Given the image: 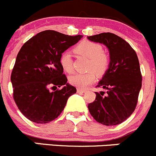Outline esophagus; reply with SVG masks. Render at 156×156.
Listing matches in <instances>:
<instances>
[{
  "instance_id": "1",
  "label": "esophagus",
  "mask_w": 156,
  "mask_h": 156,
  "mask_svg": "<svg viewBox=\"0 0 156 156\" xmlns=\"http://www.w3.org/2000/svg\"><path fill=\"white\" fill-rule=\"evenodd\" d=\"M77 92L78 93H80V92H82V93H83V92H86V90H85V89H77Z\"/></svg>"
}]
</instances>
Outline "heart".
<instances>
[{"mask_svg":"<svg viewBox=\"0 0 156 156\" xmlns=\"http://www.w3.org/2000/svg\"><path fill=\"white\" fill-rule=\"evenodd\" d=\"M74 52L80 56L89 58L87 73H77L69 78L70 84L78 88L84 89L95 83L98 76H103L108 70L110 60L108 56L103 52L101 44L91 41H83L75 47ZM60 64L64 71L70 73L73 70V60L71 55L64 52L60 57Z\"/></svg>","mask_w":156,"mask_h":156,"instance_id":"1","label":"heart"}]
</instances>
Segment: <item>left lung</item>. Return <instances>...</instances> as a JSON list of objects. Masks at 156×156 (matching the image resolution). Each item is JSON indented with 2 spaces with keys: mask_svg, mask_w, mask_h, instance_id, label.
I'll return each instance as SVG.
<instances>
[{
  "mask_svg": "<svg viewBox=\"0 0 156 156\" xmlns=\"http://www.w3.org/2000/svg\"><path fill=\"white\" fill-rule=\"evenodd\" d=\"M90 41L104 44L110 54V65L96 87L107 89L95 92V99L88 105L91 115L106 126L121 124L136 107L142 86V74L136 53L128 42L111 32L87 36Z\"/></svg>",
  "mask_w": 156,
  "mask_h": 156,
  "instance_id": "obj_1",
  "label": "left lung"
}]
</instances>
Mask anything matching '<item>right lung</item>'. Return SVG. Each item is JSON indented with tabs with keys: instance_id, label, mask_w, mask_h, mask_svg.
Listing matches in <instances>:
<instances>
[{
	"instance_id": "1",
	"label": "right lung",
	"mask_w": 156,
	"mask_h": 156,
	"mask_svg": "<svg viewBox=\"0 0 156 156\" xmlns=\"http://www.w3.org/2000/svg\"><path fill=\"white\" fill-rule=\"evenodd\" d=\"M82 37L45 30L22 46L10 80L15 103L29 121L37 124L54 121L63 112L69 97L76 92V88L67 83L60 57ZM57 86L62 88L55 92L49 90Z\"/></svg>"
}]
</instances>
